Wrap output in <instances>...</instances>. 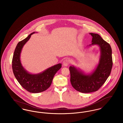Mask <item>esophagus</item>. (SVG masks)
Segmentation results:
<instances>
[{
  "label": "esophagus",
  "instance_id": "esophagus-1",
  "mask_svg": "<svg viewBox=\"0 0 123 123\" xmlns=\"http://www.w3.org/2000/svg\"><path fill=\"white\" fill-rule=\"evenodd\" d=\"M70 64V61L67 58H66L65 59H64V60L63 62V65L65 66H67L69 65V64Z\"/></svg>",
  "mask_w": 123,
  "mask_h": 123
}]
</instances>
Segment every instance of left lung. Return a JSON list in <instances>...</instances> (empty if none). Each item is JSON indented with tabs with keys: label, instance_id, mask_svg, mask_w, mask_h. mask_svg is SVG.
I'll list each match as a JSON object with an SVG mask.
<instances>
[{
	"label": "left lung",
	"instance_id": "obj_1",
	"mask_svg": "<svg viewBox=\"0 0 123 123\" xmlns=\"http://www.w3.org/2000/svg\"><path fill=\"white\" fill-rule=\"evenodd\" d=\"M92 37V43L87 46L97 45L100 47L99 63L95 70L86 74L80 69L71 66L70 81L72 87L82 93H90L98 91L108 79L112 67V50L109 43L98 34L90 33Z\"/></svg>",
	"mask_w": 123,
	"mask_h": 123
}]
</instances>
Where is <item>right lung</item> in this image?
<instances>
[{
	"label": "right lung",
	"mask_w": 123,
	"mask_h": 123,
	"mask_svg": "<svg viewBox=\"0 0 123 123\" xmlns=\"http://www.w3.org/2000/svg\"><path fill=\"white\" fill-rule=\"evenodd\" d=\"M34 33H31L17 44L12 58V68L15 77L20 85L28 92L35 93L43 92L50 86L55 74L62 65L58 64L35 74L30 73L23 67L20 61V53L24 45Z\"/></svg>",
	"instance_id": "obj_1"
}]
</instances>
